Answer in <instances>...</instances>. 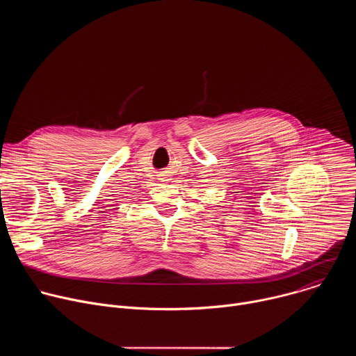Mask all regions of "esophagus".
Segmentation results:
<instances>
[{"label": "esophagus", "mask_w": 356, "mask_h": 356, "mask_svg": "<svg viewBox=\"0 0 356 356\" xmlns=\"http://www.w3.org/2000/svg\"><path fill=\"white\" fill-rule=\"evenodd\" d=\"M161 180L162 181H169L170 179H169V175H161Z\"/></svg>", "instance_id": "obj_1"}]
</instances>
